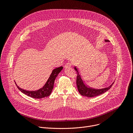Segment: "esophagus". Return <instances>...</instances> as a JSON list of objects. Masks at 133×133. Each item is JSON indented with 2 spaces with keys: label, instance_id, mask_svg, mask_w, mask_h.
<instances>
[{
  "label": "esophagus",
  "instance_id": "34e87169",
  "mask_svg": "<svg viewBox=\"0 0 133 133\" xmlns=\"http://www.w3.org/2000/svg\"><path fill=\"white\" fill-rule=\"evenodd\" d=\"M71 64H70V63H67V64H65V68L66 69L70 68H71Z\"/></svg>",
  "mask_w": 133,
  "mask_h": 133
}]
</instances>
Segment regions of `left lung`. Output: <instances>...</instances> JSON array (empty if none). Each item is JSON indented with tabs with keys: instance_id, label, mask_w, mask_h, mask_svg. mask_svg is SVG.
I'll list each match as a JSON object with an SVG mask.
<instances>
[{
	"instance_id": "8db88e82",
	"label": "left lung",
	"mask_w": 133,
	"mask_h": 133,
	"mask_svg": "<svg viewBox=\"0 0 133 133\" xmlns=\"http://www.w3.org/2000/svg\"><path fill=\"white\" fill-rule=\"evenodd\" d=\"M104 41L105 42H110L109 41L106 40V39H105ZM74 69L77 72V77L76 80L77 89L79 92L82 96L89 97V98L99 96L100 95H102L105 93V92H106L107 91H108L114 83L113 82L109 86L106 88H104L102 89L94 88L92 87H90L85 83V81L83 79L82 76L80 73V71L78 68L76 66H74Z\"/></svg>"
}]
</instances>
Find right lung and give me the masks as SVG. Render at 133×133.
<instances>
[{
    "instance_id": "1",
    "label": "right lung",
    "mask_w": 133,
    "mask_h": 133,
    "mask_svg": "<svg viewBox=\"0 0 133 133\" xmlns=\"http://www.w3.org/2000/svg\"><path fill=\"white\" fill-rule=\"evenodd\" d=\"M63 67L61 66L58 68H56L52 70L51 74H50L49 77L48 78L47 81L44 85V86L37 90H27L21 88L19 87L15 81L16 85L19 90H20L23 93L25 94L26 95L31 97L35 99H40L45 98L46 97L49 96L54 88V82L57 76L59 73L63 70Z\"/></svg>"
}]
</instances>
